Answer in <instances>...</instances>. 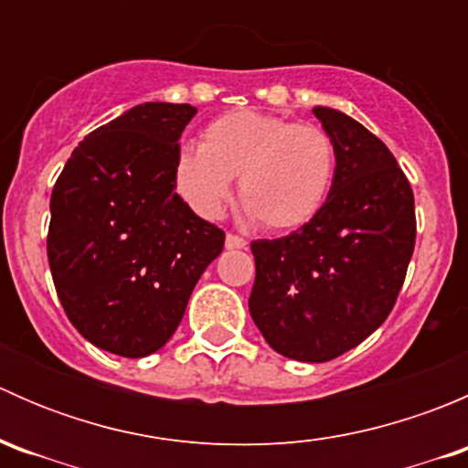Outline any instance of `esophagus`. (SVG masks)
I'll list each match as a JSON object with an SVG mask.
<instances>
[{"label":"esophagus","instance_id":"esophagus-1","mask_svg":"<svg viewBox=\"0 0 468 468\" xmlns=\"http://www.w3.org/2000/svg\"><path fill=\"white\" fill-rule=\"evenodd\" d=\"M226 249H230V251H233V249H247V239L239 238V235L229 233L226 235Z\"/></svg>","mask_w":468,"mask_h":468}]
</instances>
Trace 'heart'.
I'll list each match as a JSON object with an SVG mask.
<instances>
[{
	"instance_id": "b5f03b06",
	"label": "heart",
	"mask_w": 468,
	"mask_h": 468,
	"mask_svg": "<svg viewBox=\"0 0 468 468\" xmlns=\"http://www.w3.org/2000/svg\"><path fill=\"white\" fill-rule=\"evenodd\" d=\"M335 172L337 149L322 126L230 111L206 126L201 146L178 151L174 183L197 215L217 219L239 176L244 215L269 230H292L319 215Z\"/></svg>"
}]
</instances>
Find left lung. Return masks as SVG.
<instances>
[{
    "label": "left lung",
    "instance_id": "1",
    "mask_svg": "<svg viewBox=\"0 0 468 468\" xmlns=\"http://www.w3.org/2000/svg\"><path fill=\"white\" fill-rule=\"evenodd\" d=\"M313 112L337 149L333 187L299 230L251 242L249 313L276 353L328 362L365 342L391 313L417 219L412 187L385 143L342 111Z\"/></svg>",
    "mask_w": 468,
    "mask_h": 468
}]
</instances>
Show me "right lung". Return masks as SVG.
Returning a JSON list of instances; mask_svg holds the SVG:
<instances>
[{
	"instance_id": "right-lung-1",
	"label": "right lung",
	"mask_w": 468,
	"mask_h": 468,
	"mask_svg": "<svg viewBox=\"0 0 468 468\" xmlns=\"http://www.w3.org/2000/svg\"><path fill=\"white\" fill-rule=\"evenodd\" d=\"M197 108L146 101L86 135L51 192L47 258L74 328L108 353L167 344L224 230L174 192L178 140Z\"/></svg>"
}]
</instances>
